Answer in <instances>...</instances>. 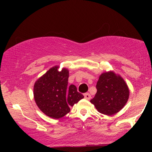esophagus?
Masks as SVG:
<instances>
[{
  "instance_id": "34e87169",
  "label": "esophagus",
  "mask_w": 152,
  "mask_h": 152,
  "mask_svg": "<svg viewBox=\"0 0 152 152\" xmlns=\"http://www.w3.org/2000/svg\"><path fill=\"white\" fill-rule=\"evenodd\" d=\"M84 96H85V99H87V100H90V98H91V96H90V93H85V94H84Z\"/></svg>"
}]
</instances>
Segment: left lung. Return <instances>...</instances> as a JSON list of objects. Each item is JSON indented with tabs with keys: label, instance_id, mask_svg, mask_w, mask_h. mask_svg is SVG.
<instances>
[{
	"label": "left lung",
	"instance_id": "obj_1",
	"mask_svg": "<svg viewBox=\"0 0 152 152\" xmlns=\"http://www.w3.org/2000/svg\"><path fill=\"white\" fill-rule=\"evenodd\" d=\"M97 93L90 100L99 113L111 115L120 111L129 99L128 87L121 76L104 73L96 84Z\"/></svg>",
	"mask_w": 152,
	"mask_h": 152
}]
</instances>
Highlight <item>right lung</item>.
<instances>
[{
  "label": "right lung",
  "instance_id": "obj_1",
  "mask_svg": "<svg viewBox=\"0 0 152 152\" xmlns=\"http://www.w3.org/2000/svg\"><path fill=\"white\" fill-rule=\"evenodd\" d=\"M67 69L58 71L57 66L48 70L34 84V96L39 110L52 118H60L70 111V107L84 98L75 85L68 84Z\"/></svg>",
  "mask_w": 152,
  "mask_h": 152
}]
</instances>
